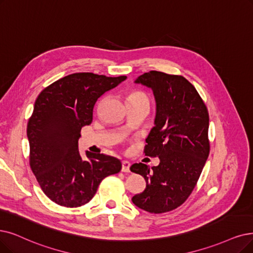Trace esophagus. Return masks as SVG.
<instances>
[{"instance_id":"1","label":"esophagus","mask_w":253,"mask_h":253,"mask_svg":"<svg viewBox=\"0 0 253 253\" xmlns=\"http://www.w3.org/2000/svg\"><path fill=\"white\" fill-rule=\"evenodd\" d=\"M129 166L130 163L128 161H123L121 162V171H124V172H129Z\"/></svg>"}]
</instances>
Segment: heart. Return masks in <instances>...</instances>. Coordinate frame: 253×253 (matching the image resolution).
<instances>
[{
  "label": "heart",
  "instance_id": "1",
  "mask_svg": "<svg viewBox=\"0 0 253 253\" xmlns=\"http://www.w3.org/2000/svg\"><path fill=\"white\" fill-rule=\"evenodd\" d=\"M128 99H147L148 100V97L144 92L139 91V90H135V91H132L128 94Z\"/></svg>",
  "mask_w": 253,
  "mask_h": 253
}]
</instances>
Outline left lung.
Returning <instances> with one entry per match:
<instances>
[{
	"label": "left lung",
	"instance_id": "obj_1",
	"mask_svg": "<svg viewBox=\"0 0 253 253\" xmlns=\"http://www.w3.org/2000/svg\"><path fill=\"white\" fill-rule=\"evenodd\" d=\"M136 83L153 89L157 102L155 126L145 156L159 157L156 167L135 163L130 171L142 175L146 187L133 203L148 213L175 210L194 190L210 154L209 112L195 87L183 76L150 70Z\"/></svg>",
	"mask_w": 253,
	"mask_h": 253
}]
</instances>
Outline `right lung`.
Here are the masks:
<instances>
[{
  "label": "right lung",
  "instance_id": "1",
  "mask_svg": "<svg viewBox=\"0 0 253 253\" xmlns=\"http://www.w3.org/2000/svg\"><path fill=\"white\" fill-rule=\"evenodd\" d=\"M126 79L76 73L45 87L35 100L27 135L29 163L43 193L55 204L78 208L92 199L105 177L118 173L120 161L79 153L81 128L92 123L97 99Z\"/></svg>",
  "mask_w": 253,
  "mask_h": 253
}]
</instances>
